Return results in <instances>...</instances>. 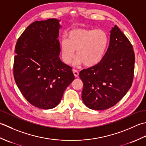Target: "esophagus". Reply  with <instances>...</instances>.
Masks as SVG:
<instances>
[{"label":"esophagus","mask_w":146,"mask_h":146,"mask_svg":"<svg viewBox=\"0 0 146 146\" xmlns=\"http://www.w3.org/2000/svg\"><path fill=\"white\" fill-rule=\"evenodd\" d=\"M72 72L74 73V76H75V77H78V76H79V72H78V71H77L76 69H73L72 70Z\"/></svg>","instance_id":"1"}]
</instances>
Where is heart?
I'll return each mask as SVG.
<instances>
[{
    "label": "heart",
    "instance_id": "heart-1",
    "mask_svg": "<svg viewBox=\"0 0 146 146\" xmlns=\"http://www.w3.org/2000/svg\"><path fill=\"white\" fill-rule=\"evenodd\" d=\"M108 44V36L102 29L76 28L70 31L67 40L60 43L62 60L69 65L75 56V65L82 64L86 67H93L102 60Z\"/></svg>",
    "mask_w": 146,
    "mask_h": 146
}]
</instances>
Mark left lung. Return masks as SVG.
Here are the masks:
<instances>
[{"label":"left lung","instance_id":"1","mask_svg":"<svg viewBox=\"0 0 146 146\" xmlns=\"http://www.w3.org/2000/svg\"><path fill=\"white\" fill-rule=\"evenodd\" d=\"M134 64L132 45L115 25L110 31V43L102 60L79 72L85 105L91 110H103L116 105L131 87Z\"/></svg>","mask_w":146,"mask_h":146}]
</instances>
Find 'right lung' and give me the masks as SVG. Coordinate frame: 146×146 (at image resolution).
<instances>
[{
	"instance_id": "obj_1",
	"label": "right lung",
	"mask_w": 146,
	"mask_h": 146,
	"mask_svg": "<svg viewBox=\"0 0 146 146\" xmlns=\"http://www.w3.org/2000/svg\"><path fill=\"white\" fill-rule=\"evenodd\" d=\"M60 20L35 21L17 40L14 77L28 102L38 108H55L75 77L59 57Z\"/></svg>"
}]
</instances>
